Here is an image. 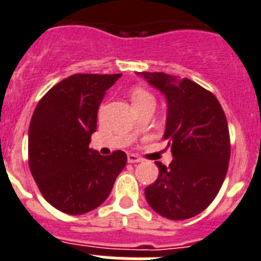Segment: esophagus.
Segmentation results:
<instances>
[{"label": "esophagus", "mask_w": 261, "mask_h": 261, "mask_svg": "<svg viewBox=\"0 0 261 261\" xmlns=\"http://www.w3.org/2000/svg\"><path fill=\"white\" fill-rule=\"evenodd\" d=\"M127 162H128V163H138V162H142V159L139 156H137L135 154H128Z\"/></svg>", "instance_id": "1"}]
</instances>
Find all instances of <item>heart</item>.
Returning a JSON list of instances; mask_svg holds the SVG:
<instances>
[{
	"instance_id": "b5f03b06",
	"label": "heart",
	"mask_w": 261,
	"mask_h": 261,
	"mask_svg": "<svg viewBox=\"0 0 261 261\" xmlns=\"http://www.w3.org/2000/svg\"><path fill=\"white\" fill-rule=\"evenodd\" d=\"M151 94L148 93L147 90L142 89V87H137V89L133 90L131 93V99H133V103H137V102H142V100L150 99Z\"/></svg>"
}]
</instances>
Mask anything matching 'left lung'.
<instances>
[{
    "instance_id": "1",
    "label": "left lung",
    "mask_w": 261,
    "mask_h": 261,
    "mask_svg": "<svg viewBox=\"0 0 261 261\" xmlns=\"http://www.w3.org/2000/svg\"><path fill=\"white\" fill-rule=\"evenodd\" d=\"M167 99L164 139L172 162L159 167L146 187L150 207L163 218L185 220L204 211L216 198L228 170L231 142L227 118L218 98L188 78L141 73Z\"/></svg>"
}]
</instances>
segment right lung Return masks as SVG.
I'll return each mask as SVG.
<instances>
[{"label":"right lung","mask_w":261,"mask_h":261,"mask_svg":"<svg viewBox=\"0 0 261 261\" xmlns=\"http://www.w3.org/2000/svg\"><path fill=\"white\" fill-rule=\"evenodd\" d=\"M122 74H74L41 98L29 126V168L46 201L69 215L97 208L110 195L127 155L89 148L106 90Z\"/></svg>","instance_id":"1"}]
</instances>
